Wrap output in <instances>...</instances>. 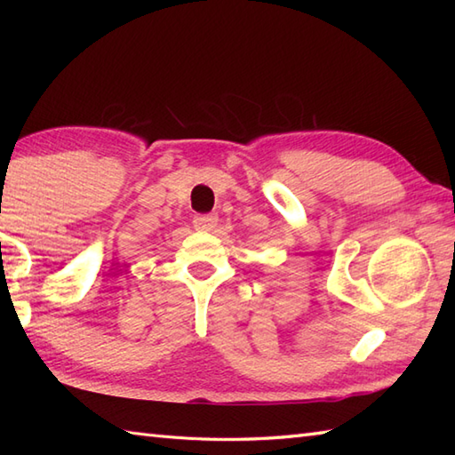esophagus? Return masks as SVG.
Segmentation results:
<instances>
[{
    "label": "esophagus",
    "mask_w": 455,
    "mask_h": 455,
    "mask_svg": "<svg viewBox=\"0 0 455 455\" xmlns=\"http://www.w3.org/2000/svg\"><path fill=\"white\" fill-rule=\"evenodd\" d=\"M219 222V217L217 215H197L196 219H193V227H196L197 230H205V233H211L212 228L217 227Z\"/></svg>",
    "instance_id": "esophagus-1"
}]
</instances>
